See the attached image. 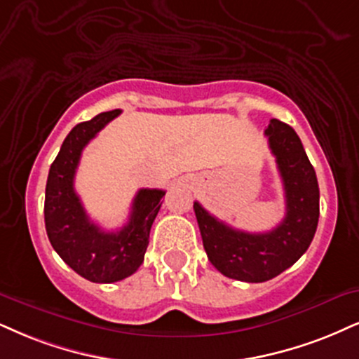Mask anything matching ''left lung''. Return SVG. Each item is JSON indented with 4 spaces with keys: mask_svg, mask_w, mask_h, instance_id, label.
Returning a JSON list of instances; mask_svg holds the SVG:
<instances>
[{
    "mask_svg": "<svg viewBox=\"0 0 359 359\" xmlns=\"http://www.w3.org/2000/svg\"><path fill=\"white\" fill-rule=\"evenodd\" d=\"M276 156L286 215L266 233L233 229L194 201L203 246L211 264L224 276L246 283H263L278 276L302 258L315 238L320 218V188L315 168L296 131L280 119H271L264 131Z\"/></svg>",
    "mask_w": 359,
    "mask_h": 359,
    "instance_id": "8db88e82",
    "label": "left lung"
}]
</instances>
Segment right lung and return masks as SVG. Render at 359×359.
<instances>
[{"instance_id":"1","label":"right lung","mask_w":359,"mask_h":359,"mask_svg":"<svg viewBox=\"0 0 359 359\" xmlns=\"http://www.w3.org/2000/svg\"><path fill=\"white\" fill-rule=\"evenodd\" d=\"M121 109L100 113L69 131L50 168L44 196V224L51 246L79 276L93 283H114L141 266L149 231L156 218L163 189L143 188L133 200L128 223L118 231H104L86 215L74 191L83 149Z\"/></svg>"}]
</instances>
